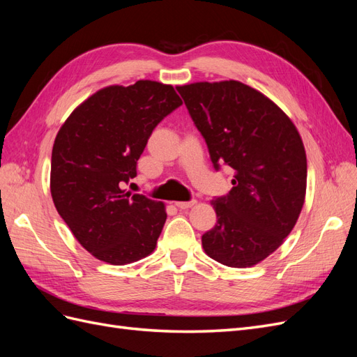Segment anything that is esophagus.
Here are the masks:
<instances>
[{
  "mask_svg": "<svg viewBox=\"0 0 357 357\" xmlns=\"http://www.w3.org/2000/svg\"><path fill=\"white\" fill-rule=\"evenodd\" d=\"M195 204H197V201H195V199H192V201H180V202H176V205H177V207H178L180 210L189 208V207H192V205H195Z\"/></svg>",
  "mask_w": 357,
  "mask_h": 357,
  "instance_id": "1",
  "label": "esophagus"
}]
</instances>
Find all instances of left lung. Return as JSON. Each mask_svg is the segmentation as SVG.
<instances>
[{"mask_svg":"<svg viewBox=\"0 0 357 357\" xmlns=\"http://www.w3.org/2000/svg\"><path fill=\"white\" fill-rule=\"evenodd\" d=\"M215 171L234 169L232 189L215 197L214 228L202 247L214 261L245 268L283 244L304 205L307 156L290 119L241 82L178 86Z\"/></svg>","mask_w":357,"mask_h":357,"instance_id":"left-lung-1","label":"left lung"}]
</instances>
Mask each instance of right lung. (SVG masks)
<instances>
[{"instance_id":"add662e5","label":"right lung","mask_w":357,"mask_h":357,"mask_svg":"<svg viewBox=\"0 0 357 357\" xmlns=\"http://www.w3.org/2000/svg\"><path fill=\"white\" fill-rule=\"evenodd\" d=\"M169 84L138 80L93 93L62 125L50 192L61 218L96 259L131 264L152 253L167 220L162 202L125 192L159 122L181 105Z\"/></svg>"}]
</instances>
